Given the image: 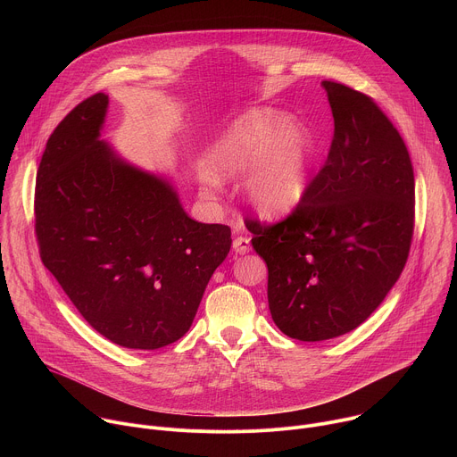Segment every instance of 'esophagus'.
Listing matches in <instances>:
<instances>
[{"label": "esophagus", "mask_w": 457, "mask_h": 457, "mask_svg": "<svg viewBox=\"0 0 457 457\" xmlns=\"http://www.w3.org/2000/svg\"><path fill=\"white\" fill-rule=\"evenodd\" d=\"M249 249H251L249 237H245V235L235 237V240H233V251H235L237 254H245V253H249Z\"/></svg>", "instance_id": "obj_1"}]
</instances>
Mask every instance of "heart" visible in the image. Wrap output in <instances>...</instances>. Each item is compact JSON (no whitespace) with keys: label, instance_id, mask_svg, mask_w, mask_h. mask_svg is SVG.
<instances>
[{"label":"heart","instance_id":"b5f03b06","mask_svg":"<svg viewBox=\"0 0 457 457\" xmlns=\"http://www.w3.org/2000/svg\"><path fill=\"white\" fill-rule=\"evenodd\" d=\"M309 129L271 108H251L231 120L208 146L201 180L217 187L220 179L242 175L253 208L264 217H280L305 197L314 164Z\"/></svg>","mask_w":457,"mask_h":457}]
</instances>
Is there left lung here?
Instances as JSON below:
<instances>
[{
  "label": "left lung",
  "mask_w": 457,
  "mask_h": 457,
  "mask_svg": "<svg viewBox=\"0 0 457 457\" xmlns=\"http://www.w3.org/2000/svg\"><path fill=\"white\" fill-rule=\"evenodd\" d=\"M321 87L335 119L328 161L286 220L247 222L268 266L271 318L300 342L363 323L400 278L414 229V171L398 129L369 96Z\"/></svg>",
  "instance_id": "left-lung-1"
}]
</instances>
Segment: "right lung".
Listing matches in <instances>:
<instances>
[{"instance_id": "obj_1", "label": "right lung", "mask_w": 457, "mask_h": 457, "mask_svg": "<svg viewBox=\"0 0 457 457\" xmlns=\"http://www.w3.org/2000/svg\"><path fill=\"white\" fill-rule=\"evenodd\" d=\"M108 96L79 103L50 136L36 179L45 268L110 342L154 351L191 328L231 229L187 217L173 184L101 141Z\"/></svg>"}]
</instances>
